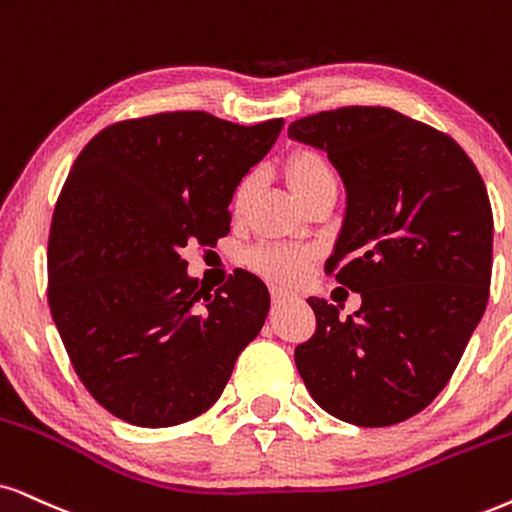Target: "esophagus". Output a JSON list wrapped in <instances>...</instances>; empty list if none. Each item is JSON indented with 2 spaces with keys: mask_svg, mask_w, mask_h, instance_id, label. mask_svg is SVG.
Returning <instances> with one entry per match:
<instances>
[{
  "mask_svg": "<svg viewBox=\"0 0 512 512\" xmlns=\"http://www.w3.org/2000/svg\"><path fill=\"white\" fill-rule=\"evenodd\" d=\"M290 297H293V293H290V290H286V288H278V286L271 288V300H274L276 304L286 302V300H290Z\"/></svg>",
  "mask_w": 512,
  "mask_h": 512,
  "instance_id": "1",
  "label": "esophagus"
}]
</instances>
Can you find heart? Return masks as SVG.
<instances>
[{"label":"heart","instance_id":"heart-1","mask_svg":"<svg viewBox=\"0 0 512 512\" xmlns=\"http://www.w3.org/2000/svg\"><path fill=\"white\" fill-rule=\"evenodd\" d=\"M288 179L300 200L312 196L321 186L335 181L331 165L326 163V158L321 153L312 151V148H300V151L290 155ZM252 191H255V174H245L234 191V203H231L234 205V212L245 210V205L252 198ZM248 262L252 269H257L267 278H274V281H293L307 267L309 252L290 248V245L264 243L248 252Z\"/></svg>","mask_w":512,"mask_h":512}]
</instances>
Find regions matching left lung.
Here are the masks:
<instances>
[{"mask_svg":"<svg viewBox=\"0 0 512 512\" xmlns=\"http://www.w3.org/2000/svg\"><path fill=\"white\" fill-rule=\"evenodd\" d=\"M323 151L347 203L326 269L361 293L347 319L309 297L316 333L295 366L323 411L385 428L444 390L489 300L494 217L484 181L446 134L392 108L349 106L295 120Z\"/></svg>","mask_w":512,"mask_h":512,"instance_id":"obj_1","label":"left lung"}]
</instances>
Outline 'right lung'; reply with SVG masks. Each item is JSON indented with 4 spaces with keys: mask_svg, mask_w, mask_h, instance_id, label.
Masks as SVG:
<instances>
[{
    "mask_svg": "<svg viewBox=\"0 0 512 512\" xmlns=\"http://www.w3.org/2000/svg\"><path fill=\"white\" fill-rule=\"evenodd\" d=\"M281 129L160 113L106 127L77 155L51 219L49 307L75 373L120 420L200 416L260 335V278L241 271L210 295L181 250L229 234L238 181Z\"/></svg>",
    "mask_w": 512,
    "mask_h": 512,
    "instance_id": "1",
    "label": "right lung"
}]
</instances>
